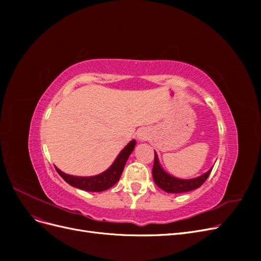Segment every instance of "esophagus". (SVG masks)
<instances>
[{
  "mask_svg": "<svg viewBox=\"0 0 261 261\" xmlns=\"http://www.w3.org/2000/svg\"><path fill=\"white\" fill-rule=\"evenodd\" d=\"M138 137H139L140 140H147V138H148L147 134L145 132H139L138 133Z\"/></svg>",
  "mask_w": 261,
  "mask_h": 261,
  "instance_id": "1",
  "label": "esophagus"
}]
</instances>
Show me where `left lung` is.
Returning <instances> with one entry per match:
<instances>
[{
    "mask_svg": "<svg viewBox=\"0 0 261 261\" xmlns=\"http://www.w3.org/2000/svg\"><path fill=\"white\" fill-rule=\"evenodd\" d=\"M211 171L212 169H210L207 173H204L201 176L192 179H179L176 177H173L161 168V165L159 164V160H158L156 153L154 152V161L152 168L153 180L158 186L167 193L179 194L194 191V189L200 187L204 181H206V179L210 175Z\"/></svg>",
    "mask_w": 261,
    "mask_h": 261,
    "instance_id": "obj_1",
    "label": "left lung"
}]
</instances>
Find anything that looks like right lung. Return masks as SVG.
<instances>
[{
	"label": "right lung",
	"instance_id": "obj_1",
	"mask_svg": "<svg viewBox=\"0 0 261 261\" xmlns=\"http://www.w3.org/2000/svg\"><path fill=\"white\" fill-rule=\"evenodd\" d=\"M136 141L132 140L130 143L126 146L121 153L117 155L114 163L110 167L106 172L101 173L99 175L96 176H89V177H81V176H73L68 175L60 171L58 168L57 172L62 176L66 183L72 185L76 188L83 189V191L87 192H103L112 187L117 183V180L120 179L122 172L124 170L125 163L127 161L129 154L133 152L134 148H135Z\"/></svg>",
	"mask_w": 261,
	"mask_h": 261
}]
</instances>
